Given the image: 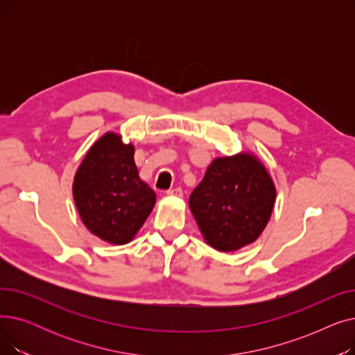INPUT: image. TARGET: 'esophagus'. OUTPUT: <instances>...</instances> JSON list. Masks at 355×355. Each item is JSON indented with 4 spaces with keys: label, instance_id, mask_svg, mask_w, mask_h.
I'll list each match as a JSON object with an SVG mask.
<instances>
[{
    "label": "esophagus",
    "instance_id": "esophagus-1",
    "mask_svg": "<svg viewBox=\"0 0 355 355\" xmlns=\"http://www.w3.org/2000/svg\"><path fill=\"white\" fill-rule=\"evenodd\" d=\"M166 196H171V197H182V190L180 187L173 189V190H168Z\"/></svg>",
    "mask_w": 355,
    "mask_h": 355
}]
</instances>
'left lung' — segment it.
<instances>
[{
	"mask_svg": "<svg viewBox=\"0 0 355 355\" xmlns=\"http://www.w3.org/2000/svg\"><path fill=\"white\" fill-rule=\"evenodd\" d=\"M275 200V184L263 164L241 153L216 158L189 202L204 240L216 250L234 252L263 232Z\"/></svg>",
	"mask_w": 355,
	"mask_h": 355,
	"instance_id": "1",
	"label": "left lung"
}]
</instances>
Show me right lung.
Wrapping results in <instances>:
<instances>
[{
    "mask_svg": "<svg viewBox=\"0 0 355 355\" xmlns=\"http://www.w3.org/2000/svg\"><path fill=\"white\" fill-rule=\"evenodd\" d=\"M135 148L107 132L85 155L73 198L90 233L112 245L129 243L153 211L155 193L139 178Z\"/></svg>",
    "mask_w": 355,
    "mask_h": 355,
    "instance_id": "add662e5",
    "label": "right lung"
}]
</instances>
